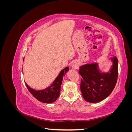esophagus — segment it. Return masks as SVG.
Listing matches in <instances>:
<instances>
[{
	"instance_id": "1",
	"label": "esophagus",
	"mask_w": 132,
	"mask_h": 132,
	"mask_svg": "<svg viewBox=\"0 0 132 132\" xmlns=\"http://www.w3.org/2000/svg\"><path fill=\"white\" fill-rule=\"evenodd\" d=\"M79 65H80V64H79V62L75 61L74 63H73L72 64H71V68H72V69H77L78 68Z\"/></svg>"
}]
</instances>
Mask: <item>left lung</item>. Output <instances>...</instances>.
I'll return each instance as SVG.
<instances>
[{"mask_svg": "<svg viewBox=\"0 0 132 132\" xmlns=\"http://www.w3.org/2000/svg\"><path fill=\"white\" fill-rule=\"evenodd\" d=\"M111 59L113 64L107 73H101L97 63L86 64L80 67L79 73L82 77L80 90L87 102L96 103L102 101L114 89L118 74V59L116 57Z\"/></svg>", "mask_w": 132, "mask_h": 132, "instance_id": "obj_1", "label": "left lung"}]
</instances>
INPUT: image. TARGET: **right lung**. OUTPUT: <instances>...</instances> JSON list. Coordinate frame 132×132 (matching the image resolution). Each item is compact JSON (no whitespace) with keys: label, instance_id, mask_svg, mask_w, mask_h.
<instances>
[{"label":"right lung","instance_id":"obj_1","mask_svg":"<svg viewBox=\"0 0 132 132\" xmlns=\"http://www.w3.org/2000/svg\"><path fill=\"white\" fill-rule=\"evenodd\" d=\"M68 70V67H67L64 69H63L60 72L58 77L54 80V81L52 82L51 86L44 90H36L31 88L26 82L25 84L30 93L38 101L46 103H52L56 101L59 96L63 77Z\"/></svg>","mask_w":132,"mask_h":132}]
</instances>
